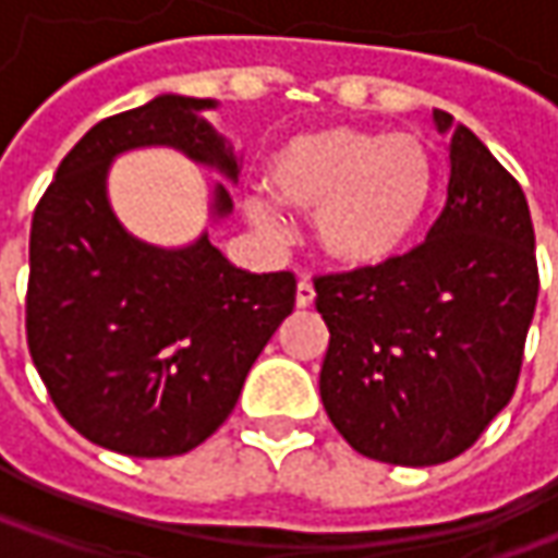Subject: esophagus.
Returning <instances> with one entry per match:
<instances>
[{
	"label": "esophagus",
	"instance_id": "1",
	"mask_svg": "<svg viewBox=\"0 0 558 558\" xmlns=\"http://www.w3.org/2000/svg\"><path fill=\"white\" fill-rule=\"evenodd\" d=\"M313 298H316V291H313V286H311V282H307V279H301V282H298V291H294V304H298V307L304 311V307H311Z\"/></svg>",
	"mask_w": 558,
	"mask_h": 558
}]
</instances>
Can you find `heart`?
I'll return each instance as SVG.
<instances>
[{"instance_id": "obj_1", "label": "heart", "mask_w": 558, "mask_h": 558, "mask_svg": "<svg viewBox=\"0 0 558 558\" xmlns=\"http://www.w3.org/2000/svg\"><path fill=\"white\" fill-rule=\"evenodd\" d=\"M269 185L282 204L313 210V239L326 260L373 269L416 239L435 202L438 170L418 136L326 126L276 148ZM275 199L254 192L245 202L247 220L267 235L286 232Z\"/></svg>"}]
</instances>
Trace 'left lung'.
I'll return each instance as SVG.
<instances>
[{"mask_svg":"<svg viewBox=\"0 0 558 558\" xmlns=\"http://www.w3.org/2000/svg\"><path fill=\"white\" fill-rule=\"evenodd\" d=\"M435 126L450 180L425 242L313 282L323 407L356 453L391 465H438L482 438L515 391L541 289L522 185L447 111Z\"/></svg>","mask_w":558,"mask_h":558,"instance_id":"obj_1","label":"left lung"}]
</instances>
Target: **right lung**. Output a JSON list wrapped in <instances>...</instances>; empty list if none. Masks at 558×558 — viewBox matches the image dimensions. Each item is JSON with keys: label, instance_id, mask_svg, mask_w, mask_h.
Here are the masks:
<instances>
[{"label": "right lung", "instance_id": "add662e5", "mask_svg": "<svg viewBox=\"0 0 558 558\" xmlns=\"http://www.w3.org/2000/svg\"><path fill=\"white\" fill-rule=\"evenodd\" d=\"M163 93L98 120L58 163L31 226L27 344L54 407L86 440L126 457H180L235 410L247 369L294 307L291 272H247L210 245L126 232L108 173L136 148H177L239 180V155L204 111ZM232 214L210 189V223Z\"/></svg>", "mask_w": 558, "mask_h": 558}]
</instances>
